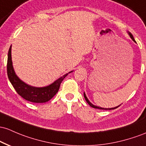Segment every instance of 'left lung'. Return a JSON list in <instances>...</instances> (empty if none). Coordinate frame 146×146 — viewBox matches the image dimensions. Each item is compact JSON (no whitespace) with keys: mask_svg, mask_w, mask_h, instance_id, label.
Listing matches in <instances>:
<instances>
[{"mask_svg":"<svg viewBox=\"0 0 146 146\" xmlns=\"http://www.w3.org/2000/svg\"><path fill=\"white\" fill-rule=\"evenodd\" d=\"M127 34L129 35V36H130V38L131 39H132V41H134V42H135V43H137L136 42V41H135V39H134V36H133V35L131 34L130 33H129V32H127ZM84 98H85V100L86 101V102H87L88 104H89V105H90V106L91 107H93V108H96V109H99V110H114V109H116V108H117V107H118L120 106V105H118V106H117V107H112V108H103V107H98V106H96V105H93L92 103H91V102L89 101V99L87 98V97H86V94H85V93L84 92Z\"/></svg>","mask_w":146,"mask_h":146,"instance_id":"left-lung-1","label":"left lung"}]
</instances>
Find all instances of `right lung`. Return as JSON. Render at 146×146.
I'll use <instances>...</instances> for the list:
<instances>
[{
	"instance_id": "obj_1",
	"label": "right lung",
	"mask_w": 146,
	"mask_h": 146,
	"mask_svg": "<svg viewBox=\"0 0 146 146\" xmlns=\"http://www.w3.org/2000/svg\"><path fill=\"white\" fill-rule=\"evenodd\" d=\"M7 76L11 84L14 86L16 91L23 98L28 101L36 103H42L48 102L59 91L60 86L63 80L68 76V73L64 75L52 84L42 87H36L26 84L25 82L20 79L14 71L12 60V46L9 49L7 55Z\"/></svg>"
}]
</instances>
